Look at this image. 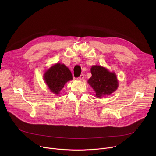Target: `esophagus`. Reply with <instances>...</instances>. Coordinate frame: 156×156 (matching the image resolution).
Here are the masks:
<instances>
[{
    "label": "esophagus",
    "instance_id": "obj_1",
    "mask_svg": "<svg viewBox=\"0 0 156 156\" xmlns=\"http://www.w3.org/2000/svg\"><path fill=\"white\" fill-rule=\"evenodd\" d=\"M83 78H84V75H83V74H82V75H81L79 77H78V78H77V79H78V80H83Z\"/></svg>",
    "mask_w": 156,
    "mask_h": 156
}]
</instances>
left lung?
Instances as JSON below:
<instances>
[{
  "mask_svg": "<svg viewBox=\"0 0 156 156\" xmlns=\"http://www.w3.org/2000/svg\"><path fill=\"white\" fill-rule=\"evenodd\" d=\"M91 73L92 76L88 83L93 88L97 97L110 95L116 90L118 81L115 73L100 66H93Z\"/></svg>",
  "mask_w": 156,
  "mask_h": 156,
  "instance_id": "8db88e82",
  "label": "left lung"
}]
</instances>
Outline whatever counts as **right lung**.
<instances>
[{
    "label": "right lung",
    "instance_id": "1",
    "mask_svg": "<svg viewBox=\"0 0 156 156\" xmlns=\"http://www.w3.org/2000/svg\"><path fill=\"white\" fill-rule=\"evenodd\" d=\"M73 79L70 70L64 64L57 63L44 74V80L49 89L59 94L65 83Z\"/></svg>",
    "mask_w": 156,
    "mask_h": 156
}]
</instances>
